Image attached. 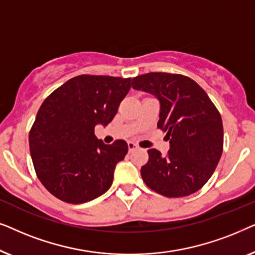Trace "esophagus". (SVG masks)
<instances>
[{
    "instance_id": "34e87169",
    "label": "esophagus",
    "mask_w": 255,
    "mask_h": 255,
    "mask_svg": "<svg viewBox=\"0 0 255 255\" xmlns=\"http://www.w3.org/2000/svg\"><path fill=\"white\" fill-rule=\"evenodd\" d=\"M128 151L132 152V151H134V149H137V148H138V146L135 145L134 142L128 141Z\"/></svg>"
}]
</instances>
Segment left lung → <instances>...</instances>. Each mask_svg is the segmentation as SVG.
<instances>
[{"mask_svg":"<svg viewBox=\"0 0 255 255\" xmlns=\"http://www.w3.org/2000/svg\"><path fill=\"white\" fill-rule=\"evenodd\" d=\"M132 88L160 101L158 128L170 147L166 155L148 149L141 167L146 186L166 197H184L200 190L214 174L223 152L222 117L208 94L193 79L151 72L132 79Z\"/></svg>","mask_w":255,"mask_h":255,"instance_id":"1","label":"left lung"}]
</instances>
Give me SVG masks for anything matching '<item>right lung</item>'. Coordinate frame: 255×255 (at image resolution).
I'll return each mask as SVG.
<instances>
[{
	"label": "right lung",
	"instance_id": "obj_1",
	"mask_svg": "<svg viewBox=\"0 0 255 255\" xmlns=\"http://www.w3.org/2000/svg\"><path fill=\"white\" fill-rule=\"evenodd\" d=\"M131 78L82 74L48 95L29 132L31 158L43 186L62 202L81 204L106 193L127 141L103 144L97 124L114 120Z\"/></svg>",
	"mask_w": 255,
	"mask_h": 255
}]
</instances>
